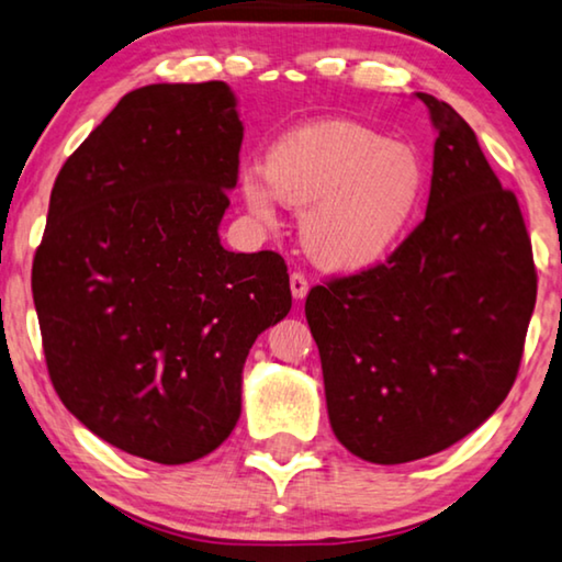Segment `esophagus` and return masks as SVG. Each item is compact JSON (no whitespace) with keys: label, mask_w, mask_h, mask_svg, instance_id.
Masks as SVG:
<instances>
[{"label":"esophagus","mask_w":562,"mask_h":562,"mask_svg":"<svg viewBox=\"0 0 562 562\" xmlns=\"http://www.w3.org/2000/svg\"><path fill=\"white\" fill-rule=\"evenodd\" d=\"M290 290H292V297L295 300H303L310 290V282L303 272H292L290 274Z\"/></svg>","instance_id":"34e87169"}]
</instances>
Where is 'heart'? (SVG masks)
<instances>
[{"instance_id": "1", "label": "heart", "mask_w": 562, "mask_h": 562, "mask_svg": "<svg viewBox=\"0 0 562 562\" xmlns=\"http://www.w3.org/2000/svg\"><path fill=\"white\" fill-rule=\"evenodd\" d=\"M262 175L241 176L249 212L274 199L303 209L300 239L325 270L363 272L396 252L422 214L429 173L418 150L353 121L292 128L267 148Z\"/></svg>"}]
</instances>
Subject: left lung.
Here are the masks:
<instances>
[{
  "mask_svg": "<svg viewBox=\"0 0 562 562\" xmlns=\"http://www.w3.org/2000/svg\"><path fill=\"white\" fill-rule=\"evenodd\" d=\"M416 98L439 133L424 222L386 262L305 300L335 437L373 464L437 454L497 412L538 295L517 196L454 108Z\"/></svg>",
  "mask_w": 562,
  "mask_h": 562,
  "instance_id": "8db88e82",
  "label": "left lung"
}]
</instances>
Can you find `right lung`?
I'll list each match as a JSON object with an SVG mask.
<instances>
[{
	"mask_svg": "<svg viewBox=\"0 0 562 562\" xmlns=\"http://www.w3.org/2000/svg\"><path fill=\"white\" fill-rule=\"evenodd\" d=\"M241 121L227 82L123 95L57 173L32 262L57 396L113 447L187 464L229 437L257 335L292 307L278 252H227Z\"/></svg>",
	"mask_w": 562,
	"mask_h": 562,
	"instance_id": "1",
	"label": "right lung"
}]
</instances>
